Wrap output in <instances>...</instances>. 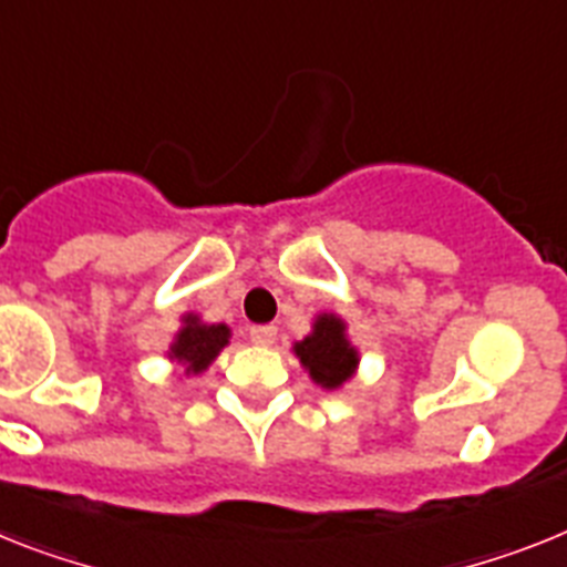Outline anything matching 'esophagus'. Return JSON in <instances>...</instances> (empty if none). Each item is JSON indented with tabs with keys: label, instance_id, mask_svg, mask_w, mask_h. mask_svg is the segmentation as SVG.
Wrapping results in <instances>:
<instances>
[{
	"label": "esophagus",
	"instance_id": "esophagus-1",
	"mask_svg": "<svg viewBox=\"0 0 567 567\" xmlns=\"http://www.w3.org/2000/svg\"><path fill=\"white\" fill-rule=\"evenodd\" d=\"M276 326H250V342L256 346H274Z\"/></svg>",
	"mask_w": 567,
	"mask_h": 567
}]
</instances>
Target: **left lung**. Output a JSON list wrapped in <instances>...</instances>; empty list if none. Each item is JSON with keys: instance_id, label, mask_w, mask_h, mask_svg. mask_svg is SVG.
I'll use <instances>...</instances> for the list:
<instances>
[{"instance_id": "left-lung-1", "label": "left lung", "mask_w": 567, "mask_h": 567, "mask_svg": "<svg viewBox=\"0 0 567 567\" xmlns=\"http://www.w3.org/2000/svg\"><path fill=\"white\" fill-rule=\"evenodd\" d=\"M293 354L308 378L326 392L346 386L360 369V351L351 346L349 326L334 311H322L313 317L311 334L293 342Z\"/></svg>"}]
</instances>
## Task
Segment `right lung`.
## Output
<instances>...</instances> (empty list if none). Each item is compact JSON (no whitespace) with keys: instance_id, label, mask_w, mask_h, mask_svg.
Masks as SVG:
<instances>
[{"instance_id":"1","label":"right lung","mask_w":567,"mask_h":567,"mask_svg":"<svg viewBox=\"0 0 567 567\" xmlns=\"http://www.w3.org/2000/svg\"><path fill=\"white\" fill-rule=\"evenodd\" d=\"M230 326L225 322H204L198 313L189 311L181 317V328L175 331L166 357H169V363L178 365L184 378H195L210 369L213 360L230 342Z\"/></svg>"}]
</instances>
